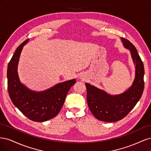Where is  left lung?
<instances>
[{
	"mask_svg": "<svg viewBox=\"0 0 151 151\" xmlns=\"http://www.w3.org/2000/svg\"><path fill=\"white\" fill-rule=\"evenodd\" d=\"M123 47L130 51L135 65V75L130 88L122 94L111 95L89 83H86L87 101L93 115L99 120L115 122L123 119L140 99L144 88V67L137 50L129 40L121 38Z\"/></svg>",
	"mask_w": 151,
	"mask_h": 151,
	"instance_id": "8db88e82",
	"label": "left lung"
}]
</instances>
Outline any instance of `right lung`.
I'll return each mask as SVG.
<instances>
[{
	"label": "right lung",
	"instance_id": "obj_1",
	"mask_svg": "<svg viewBox=\"0 0 151 151\" xmlns=\"http://www.w3.org/2000/svg\"><path fill=\"white\" fill-rule=\"evenodd\" d=\"M25 40L16 50L7 67V88L9 97L14 106L29 119L43 122L57 116L64 103L75 79L58 83L47 90L35 91L27 88L20 81L17 66Z\"/></svg>",
	"mask_w": 151,
	"mask_h": 151
}]
</instances>
